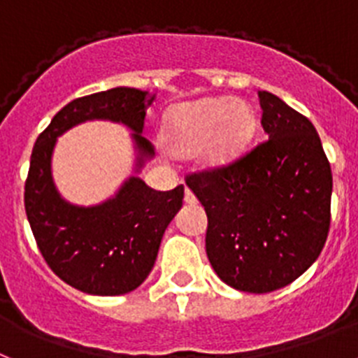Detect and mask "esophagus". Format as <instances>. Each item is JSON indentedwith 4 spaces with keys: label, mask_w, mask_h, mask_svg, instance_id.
Returning <instances> with one entry per match:
<instances>
[{
    "label": "esophagus",
    "mask_w": 358,
    "mask_h": 358,
    "mask_svg": "<svg viewBox=\"0 0 358 358\" xmlns=\"http://www.w3.org/2000/svg\"><path fill=\"white\" fill-rule=\"evenodd\" d=\"M184 202L189 203V206H194V203L198 202L196 196L193 194V191L191 189H185V196H184Z\"/></svg>",
    "instance_id": "obj_1"
}]
</instances>
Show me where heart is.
Here are the masks:
<instances>
[{
    "instance_id": "b5f03b06",
    "label": "heart",
    "mask_w": 358,
    "mask_h": 358,
    "mask_svg": "<svg viewBox=\"0 0 358 358\" xmlns=\"http://www.w3.org/2000/svg\"><path fill=\"white\" fill-rule=\"evenodd\" d=\"M258 127L253 105L229 96L176 105L164 123L165 147L176 156L198 152L203 171L229 169L245 155Z\"/></svg>"
}]
</instances>
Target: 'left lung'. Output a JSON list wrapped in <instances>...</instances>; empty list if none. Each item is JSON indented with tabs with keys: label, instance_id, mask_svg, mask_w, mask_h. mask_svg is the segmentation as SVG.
<instances>
[{
	"label": "left lung",
	"instance_id": "obj_1",
	"mask_svg": "<svg viewBox=\"0 0 358 358\" xmlns=\"http://www.w3.org/2000/svg\"><path fill=\"white\" fill-rule=\"evenodd\" d=\"M258 100L266 142L229 169L187 178L207 213L213 269L245 293L280 289L308 271L331 220V167L317 129L271 92Z\"/></svg>",
	"mask_w": 358,
	"mask_h": 358
}]
</instances>
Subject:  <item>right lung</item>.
I'll return each mask as SVG.
<instances>
[{
    "instance_id": "right-lung-1",
    "label": "right lung",
    "mask_w": 358,
    "mask_h": 358,
    "mask_svg": "<svg viewBox=\"0 0 358 358\" xmlns=\"http://www.w3.org/2000/svg\"><path fill=\"white\" fill-rule=\"evenodd\" d=\"M156 94L114 87L72 100L38 136L25 184V211L45 262L69 286L98 296L125 295L145 280L156 262L162 236L184 200V185L155 191L138 174L152 160L142 136L145 110ZM122 122L131 131L134 174L113 197L94 206L63 199L52 176L57 138L85 121Z\"/></svg>"
}]
</instances>
